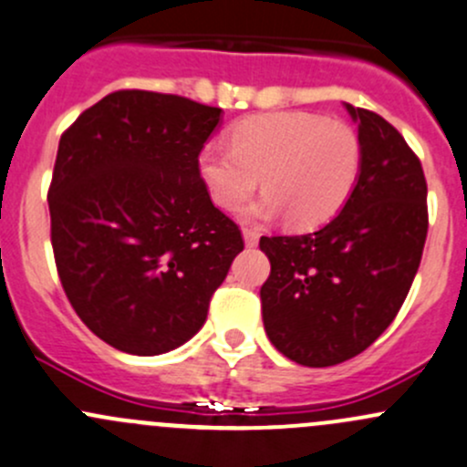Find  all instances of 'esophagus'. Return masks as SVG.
<instances>
[{"instance_id":"obj_1","label":"esophagus","mask_w":467,"mask_h":467,"mask_svg":"<svg viewBox=\"0 0 467 467\" xmlns=\"http://www.w3.org/2000/svg\"><path fill=\"white\" fill-rule=\"evenodd\" d=\"M244 242H246L248 248L257 246V242H259V233H257V230H254V228H244Z\"/></svg>"}]
</instances>
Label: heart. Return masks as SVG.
<instances>
[{"instance_id":"1","label":"heart","mask_w":467,"mask_h":467,"mask_svg":"<svg viewBox=\"0 0 467 467\" xmlns=\"http://www.w3.org/2000/svg\"><path fill=\"white\" fill-rule=\"evenodd\" d=\"M362 143L351 125L304 111L248 116L230 130V150L205 147L199 174L214 203L237 210L257 190V217L284 214L308 230L336 217L356 188Z\"/></svg>"}]
</instances>
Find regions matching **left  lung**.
I'll use <instances>...</instances> for the list:
<instances>
[{
	"label": "left lung",
	"mask_w": 467,
	"mask_h": 467,
	"mask_svg": "<svg viewBox=\"0 0 467 467\" xmlns=\"http://www.w3.org/2000/svg\"><path fill=\"white\" fill-rule=\"evenodd\" d=\"M358 122L362 168L345 208L316 233L262 237L271 259L262 317L275 349L304 367L358 356L399 316L428 237V183L400 131L369 109Z\"/></svg>",
	"instance_id": "1"
}]
</instances>
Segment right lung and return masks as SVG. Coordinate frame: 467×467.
Returning <instances> with one entry per match:
<instances>
[{"mask_svg":"<svg viewBox=\"0 0 467 467\" xmlns=\"http://www.w3.org/2000/svg\"><path fill=\"white\" fill-rule=\"evenodd\" d=\"M219 107L120 89L62 134L48 185L51 246L73 311L107 345L159 356L203 327L244 250L199 154Z\"/></svg>","mask_w":467,"mask_h":467,"instance_id":"right-lung-1","label":"right lung"}]
</instances>
